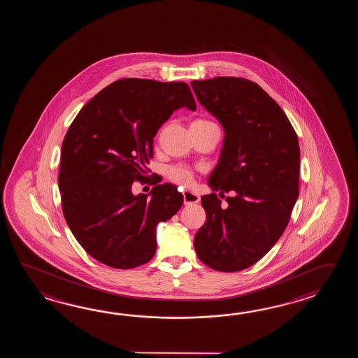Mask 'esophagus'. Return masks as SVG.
<instances>
[{
    "label": "esophagus",
    "instance_id": "1",
    "mask_svg": "<svg viewBox=\"0 0 358 358\" xmlns=\"http://www.w3.org/2000/svg\"><path fill=\"white\" fill-rule=\"evenodd\" d=\"M182 199H184V205H193V203H198L199 202V196L188 192V190H184L182 192Z\"/></svg>",
    "mask_w": 358,
    "mask_h": 358
}]
</instances>
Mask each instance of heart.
<instances>
[{
	"instance_id": "obj_1",
	"label": "heart",
	"mask_w": 358,
	"mask_h": 358,
	"mask_svg": "<svg viewBox=\"0 0 358 358\" xmlns=\"http://www.w3.org/2000/svg\"><path fill=\"white\" fill-rule=\"evenodd\" d=\"M205 124H211V122H207L205 119H197L192 122V125H205ZM166 176L169 180L174 184L188 187L194 179V173L189 168H185L182 165H174L168 169Z\"/></svg>"
}]
</instances>
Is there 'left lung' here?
Masks as SVG:
<instances>
[{
	"label": "left lung",
	"instance_id": "left-lung-1",
	"mask_svg": "<svg viewBox=\"0 0 358 358\" xmlns=\"http://www.w3.org/2000/svg\"><path fill=\"white\" fill-rule=\"evenodd\" d=\"M192 88L225 130L215 190L202 196L206 222L194 236L198 259L217 271L252 266L273 248L290 220L299 189L297 133L259 84L236 76L193 80Z\"/></svg>",
	"mask_w": 358,
	"mask_h": 358
}]
</instances>
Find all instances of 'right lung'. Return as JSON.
<instances>
[{"label":"right lung","instance_id":"add662e5","mask_svg":"<svg viewBox=\"0 0 358 358\" xmlns=\"http://www.w3.org/2000/svg\"><path fill=\"white\" fill-rule=\"evenodd\" d=\"M196 110L189 85L124 78L76 115L61 147L59 188L69 228L93 259L115 268L145 265L156 252V225L173 217L182 194L152 180L151 198L133 196L153 157V138L180 107Z\"/></svg>","mask_w":358,"mask_h":358}]
</instances>
